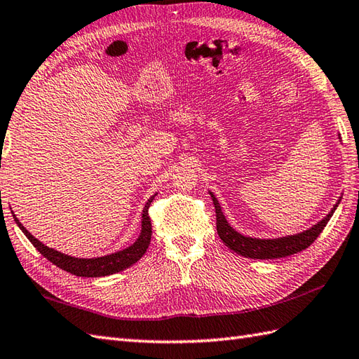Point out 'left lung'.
Wrapping results in <instances>:
<instances>
[{
  "mask_svg": "<svg viewBox=\"0 0 359 359\" xmlns=\"http://www.w3.org/2000/svg\"><path fill=\"white\" fill-rule=\"evenodd\" d=\"M211 197L215 206V215H217V232L223 243L226 245L231 251H234L246 258H258V260H269V258L287 257L297 252H302L306 248H309L316 240V237L321 234V231L326 228L327 222L330 220L333 212H335L341 200V198L338 200V203L333 206V210L327 214L326 219H323L321 222L313 224L311 229L302 232V234H295V236H289L283 238H273V240H260V238L245 237L238 234L237 231L232 229L229 226V223L226 222V219H224L219 200L215 198L214 194H211Z\"/></svg>",
  "mask_w": 359,
  "mask_h": 359,
  "instance_id": "left-lung-1",
  "label": "left lung"
}]
</instances>
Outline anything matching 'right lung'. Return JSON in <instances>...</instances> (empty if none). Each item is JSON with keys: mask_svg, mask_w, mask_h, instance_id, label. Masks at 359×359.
<instances>
[{"mask_svg": "<svg viewBox=\"0 0 359 359\" xmlns=\"http://www.w3.org/2000/svg\"><path fill=\"white\" fill-rule=\"evenodd\" d=\"M153 200L154 197L149 198L144 208V214H142V231L135 243H133L130 248L123 249V251L114 252L105 257H99V258H74V257H69L65 254L57 252L55 249L47 248L46 245L41 243L39 240L33 237L30 232L22 226L18 219L16 217L13 219L16 224L20 226V229L32 241V245L35 246L48 262L56 264L57 268H61L73 275H78V277H105V275H111L130 268L131 264H135L137 260H140L142 255L147 252L149 241H151V232H153L148 208L151 205Z\"/></svg>", "mask_w": 359, "mask_h": 359, "instance_id": "add662e5", "label": "right lung"}]
</instances>
